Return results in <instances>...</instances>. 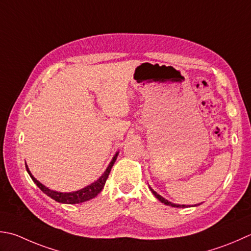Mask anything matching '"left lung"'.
I'll return each instance as SVG.
<instances>
[{"instance_id":"8db88e82","label":"left lung","mask_w":251,"mask_h":251,"mask_svg":"<svg viewBox=\"0 0 251 251\" xmlns=\"http://www.w3.org/2000/svg\"><path fill=\"white\" fill-rule=\"evenodd\" d=\"M150 189H151V191H152V194H153V195L155 196V198H158L162 203H164V204H166V205H171V207H175V208H185V207H186L185 204H175V203H172V202H170V201L164 199V198L162 197V196H160L159 194H156L155 191H154L153 189H152L151 187H150Z\"/></svg>"}]
</instances>
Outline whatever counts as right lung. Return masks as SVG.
<instances>
[{
  "instance_id": "obj_1",
  "label": "right lung",
  "mask_w": 251,
  "mask_h": 251,
  "mask_svg": "<svg viewBox=\"0 0 251 251\" xmlns=\"http://www.w3.org/2000/svg\"><path fill=\"white\" fill-rule=\"evenodd\" d=\"M117 154H119V153H116L114 155V158H113V160L111 161L110 165L107 166V169L105 170L104 173L102 174V176L99 179L96 180L95 183H92L91 185L87 186V187L82 188L80 190L74 191V193H58V191H54V190L49 189L48 187H46V186L42 185L40 181H38L36 178L33 177V176L30 173V171H29V169H28L27 164H26V170L28 172V174L30 175V177L32 178V180L34 181V184H36L38 187L43 191L44 194L48 195L49 197H51L52 199H54L55 201H57V202H61V203L75 204V203L85 202V201H88V200L97 197V195L100 193V191L103 189V187H104L105 181H106L107 177H109V174L111 172L112 166H113V164H114V162L117 158Z\"/></svg>"
}]
</instances>
